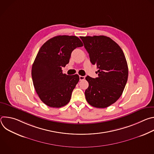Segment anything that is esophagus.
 Here are the masks:
<instances>
[{
  "instance_id": "obj_1",
  "label": "esophagus",
  "mask_w": 154,
  "mask_h": 154,
  "mask_svg": "<svg viewBox=\"0 0 154 154\" xmlns=\"http://www.w3.org/2000/svg\"><path fill=\"white\" fill-rule=\"evenodd\" d=\"M85 79V76H82V75H80L79 76V79H80V80H84Z\"/></svg>"
}]
</instances>
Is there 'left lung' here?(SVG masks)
<instances>
[{
    "label": "left lung",
    "instance_id": "obj_1",
    "mask_svg": "<svg viewBox=\"0 0 154 154\" xmlns=\"http://www.w3.org/2000/svg\"><path fill=\"white\" fill-rule=\"evenodd\" d=\"M90 61L96 64L98 77L86 76L89 83L85 97L91 106L104 108L121 97L128 79V66L124 54L110 38L100 35L81 36Z\"/></svg>",
    "mask_w": 154,
    "mask_h": 154
}]
</instances>
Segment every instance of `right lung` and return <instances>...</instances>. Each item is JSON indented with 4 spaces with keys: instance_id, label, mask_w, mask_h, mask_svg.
Listing matches in <instances>:
<instances>
[{
    "instance_id": "right-lung-1",
    "label": "right lung",
    "mask_w": 154,
    "mask_h": 154,
    "mask_svg": "<svg viewBox=\"0 0 154 154\" xmlns=\"http://www.w3.org/2000/svg\"><path fill=\"white\" fill-rule=\"evenodd\" d=\"M83 46L75 36L59 35L41 46L32 65V77L36 92L44 103L60 108L69 103L79 76L63 74L61 68L69 63L72 52Z\"/></svg>"
}]
</instances>
